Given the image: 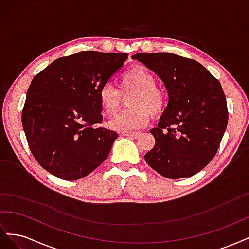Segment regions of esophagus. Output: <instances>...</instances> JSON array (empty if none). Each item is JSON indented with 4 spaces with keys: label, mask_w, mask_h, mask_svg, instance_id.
I'll list each match as a JSON object with an SVG mask.
<instances>
[{
    "label": "esophagus",
    "mask_w": 249,
    "mask_h": 249,
    "mask_svg": "<svg viewBox=\"0 0 249 249\" xmlns=\"http://www.w3.org/2000/svg\"><path fill=\"white\" fill-rule=\"evenodd\" d=\"M123 135V136H126V137H132V138H137L139 135H140V132H122L120 133Z\"/></svg>",
    "instance_id": "1"
}]
</instances>
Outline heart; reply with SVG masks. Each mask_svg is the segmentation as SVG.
I'll return each instance as SVG.
<instances>
[{"instance_id":"1","label":"heart","mask_w":249,"mask_h":249,"mask_svg":"<svg viewBox=\"0 0 249 249\" xmlns=\"http://www.w3.org/2000/svg\"><path fill=\"white\" fill-rule=\"evenodd\" d=\"M156 78L146 67L135 65L127 70L120 78L119 90L111 84H105L99 91L102 108L112 116L117 112L123 94L134 93L130 101L129 111L120 113L110 123L116 131H132L145 126L150 114L160 115L166 107V94L156 86Z\"/></svg>"}]
</instances>
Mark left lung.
Masks as SVG:
<instances>
[{
    "label": "left lung",
    "instance_id": "1",
    "mask_svg": "<svg viewBox=\"0 0 249 249\" xmlns=\"http://www.w3.org/2000/svg\"><path fill=\"white\" fill-rule=\"evenodd\" d=\"M132 59L156 72L168 92L167 107L150 130L156 144L144 155L146 163L168 178L194 176L212 161L227 130L219 81L195 60L171 53H138Z\"/></svg>",
    "mask_w": 249,
    "mask_h": 249
}]
</instances>
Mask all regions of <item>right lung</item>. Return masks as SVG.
Instances as JSON below:
<instances>
[{"mask_svg":"<svg viewBox=\"0 0 249 249\" xmlns=\"http://www.w3.org/2000/svg\"><path fill=\"white\" fill-rule=\"evenodd\" d=\"M126 59L125 53L79 52L55 60L34 77L21 123L43 169L74 180L107 159L117 133L93 127L103 120L99 91Z\"/></svg>","mask_w":249,"mask_h":249,"instance_id":"obj_1","label":"right lung"}]
</instances>
